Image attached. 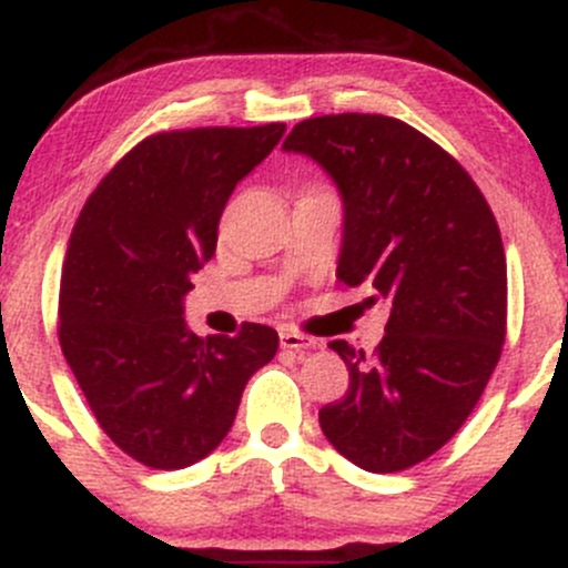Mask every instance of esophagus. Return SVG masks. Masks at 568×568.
<instances>
[{
    "label": "esophagus",
    "instance_id": "esophagus-1",
    "mask_svg": "<svg viewBox=\"0 0 568 568\" xmlns=\"http://www.w3.org/2000/svg\"><path fill=\"white\" fill-rule=\"evenodd\" d=\"M282 346H284V349L295 352L297 357H303V355H308L311 349H314L316 341H314V338H308V335H303V333L284 331V333H282Z\"/></svg>",
    "mask_w": 568,
    "mask_h": 568
}]
</instances>
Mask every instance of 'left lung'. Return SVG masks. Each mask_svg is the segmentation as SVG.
Instances as JSON below:
<instances>
[{"label":"left lung","instance_id":"left-lung-1","mask_svg":"<svg viewBox=\"0 0 568 568\" xmlns=\"http://www.w3.org/2000/svg\"><path fill=\"white\" fill-rule=\"evenodd\" d=\"M286 154L314 160L344 205L335 276L368 286L389 316L374 355L346 341L349 389L320 412L327 442L374 474L404 471L460 430L506 335V257L471 175L389 115L306 119Z\"/></svg>","mask_w":568,"mask_h":568}]
</instances>
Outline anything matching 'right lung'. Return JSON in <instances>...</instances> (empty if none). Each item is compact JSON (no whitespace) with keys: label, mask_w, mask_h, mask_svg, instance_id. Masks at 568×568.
<instances>
[{"label":"right lung","mask_w":568,"mask_h":568,"mask_svg":"<svg viewBox=\"0 0 568 568\" xmlns=\"http://www.w3.org/2000/svg\"><path fill=\"white\" fill-rule=\"evenodd\" d=\"M286 124L145 138L91 192L67 248L59 341L91 412L143 466L186 468L235 423L248 379L278 349L267 325L200 338L184 297L216 252L233 189Z\"/></svg>","instance_id":"1"}]
</instances>
